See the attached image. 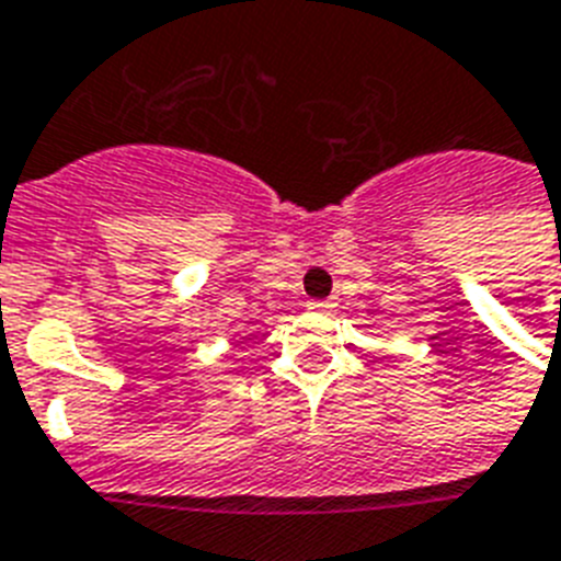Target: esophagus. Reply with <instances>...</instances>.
Instances as JSON below:
<instances>
[{
	"label": "esophagus",
	"mask_w": 561,
	"mask_h": 561,
	"mask_svg": "<svg viewBox=\"0 0 561 561\" xmlns=\"http://www.w3.org/2000/svg\"><path fill=\"white\" fill-rule=\"evenodd\" d=\"M309 309H316V312H333L335 301H309Z\"/></svg>",
	"instance_id": "34e87169"
}]
</instances>
